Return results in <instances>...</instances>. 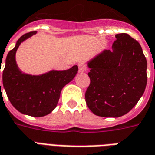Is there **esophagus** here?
Wrapping results in <instances>:
<instances>
[{"label":"esophagus","instance_id":"esophagus-1","mask_svg":"<svg viewBox=\"0 0 155 155\" xmlns=\"http://www.w3.org/2000/svg\"><path fill=\"white\" fill-rule=\"evenodd\" d=\"M78 66H79V71L80 72H85V71H87V68H86L84 63H80V64H78Z\"/></svg>","mask_w":155,"mask_h":155}]
</instances>
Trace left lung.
Here are the masks:
<instances>
[{
	"mask_svg": "<svg viewBox=\"0 0 155 155\" xmlns=\"http://www.w3.org/2000/svg\"><path fill=\"white\" fill-rule=\"evenodd\" d=\"M112 51L87 62L91 84L85 101L95 115L117 118L130 112L147 84V61L140 43L125 33L115 35Z\"/></svg>",
	"mask_w": 155,
	"mask_h": 155,
	"instance_id": "obj_1",
	"label": "left lung"
}]
</instances>
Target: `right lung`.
Listing matches in <instances>:
<instances>
[{
	"label": "right lung",
	"mask_w": 155,
	"mask_h": 155,
	"mask_svg": "<svg viewBox=\"0 0 155 155\" xmlns=\"http://www.w3.org/2000/svg\"><path fill=\"white\" fill-rule=\"evenodd\" d=\"M35 34L36 31H32L21 36L14 49L9 51L2 82L9 101L19 112L30 116L42 117L56 107L61 90L76 75L78 66L74 65L66 71L52 70L38 75L23 73L16 64L15 53L23 41Z\"/></svg>",
	"instance_id": "right-lung-1"
}]
</instances>
